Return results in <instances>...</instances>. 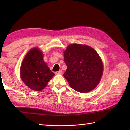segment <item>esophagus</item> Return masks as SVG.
Wrapping results in <instances>:
<instances>
[{"mask_svg":"<svg viewBox=\"0 0 130 130\" xmlns=\"http://www.w3.org/2000/svg\"><path fill=\"white\" fill-rule=\"evenodd\" d=\"M55 74H56V75H61V74H62V70H59L58 71H56V72L55 73Z\"/></svg>","mask_w":130,"mask_h":130,"instance_id":"esophagus-1","label":"esophagus"}]
</instances>
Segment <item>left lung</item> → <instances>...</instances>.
<instances>
[{"mask_svg":"<svg viewBox=\"0 0 130 130\" xmlns=\"http://www.w3.org/2000/svg\"><path fill=\"white\" fill-rule=\"evenodd\" d=\"M67 66L63 76L77 92L86 93L97 86L103 71V63L94 49L87 45L74 43L64 51Z\"/></svg>","mask_w":130,"mask_h":130,"instance_id":"1","label":"left lung"}]
</instances>
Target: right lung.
I'll use <instances>...</instances> for the list:
<instances>
[{"mask_svg":"<svg viewBox=\"0 0 130 130\" xmlns=\"http://www.w3.org/2000/svg\"><path fill=\"white\" fill-rule=\"evenodd\" d=\"M43 61V52L40 49L34 48L24 57L20 69L21 79L30 89L42 90L54 76Z\"/></svg>","mask_w":130,"mask_h":130,"instance_id":"obj_1","label":"right lung"}]
</instances>
